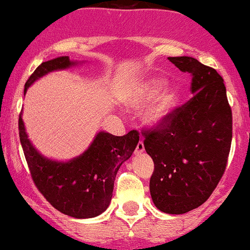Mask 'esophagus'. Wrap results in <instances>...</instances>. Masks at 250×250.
<instances>
[{
	"mask_svg": "<svg viewBox=\"0 0 250 250\" xmlns=\"http://www.w3.org/2000/svg\"><path fill=\"white\" fill-rule=\"evenodd\" d=\"M144 150H145V147H144V143L143 141H139L137 145V148H135V155H141V153L144 152Z\"/></svg>",
	"mask_w": 250,
	"mask_h": 250,
	"instance_id": "esophagus-1",
	"label": "esophagus"
}]
</instances>
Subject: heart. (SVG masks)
<instances>
[{
    "instance_id": "obj_1",
    "label": "heart",
    "mask_w": 250,
    "mask_h": 250,
    "mask_svg": "<svg viewBox=\"0 0 250 250\" xmlns=\"http://www.w3.org/2000/svg\"><path fill=\"white\" fill-rule=\"evenodd\" d=\"M166 83L167 80L161 76L141 78L130 87L129 92L123 99L125 106L130 110L141 109L150 102L141 112V120L147 127H163L169 122L180 104L181 94L178 88L168 87L163 91Z\"/></svg>"
}]
</instances>
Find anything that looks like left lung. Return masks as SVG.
Wrapping results in <instances>:
<instances>
[{"instance_id":"8db88e82","label":"left lung","mask_w":250,"mask_h":250,"mask_svg":"<svg viewBox=\"0 0 250 250\" xmlns=\"http://www.w3.org/2000/svg\"><path fill=\"white\" fill-rule=\"evenodd\" d=\"M192 76L193 97L160 129L144 133L155 163L150 193L167 214H185L209 198L225 172L232 140V112L224 80L192 57H169Z\"/></svg>"}]
</instances>
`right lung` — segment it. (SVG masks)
<instances>
[{"instance_id": "obj_1", "label": "right lung", "mask_w": 250, "mask_h": 250, "mask_svg": "<svg viewBox=\"0 0 250 250\" xmlns=\"http://www.w3.org/2000/svg\"><path fill=\"white\" fill-rule=\"evenodd\" d=\"M80 62L58 57L42 62L25 83L29 87L47 74L77 66ZM19 137L32 180L44 198L62 214L76 219L94 218L109 207L118 169L132 156L139 143L137 130L123 137L97 133L87 150L69 161L42 155L27 137L22 112L19 116Z\"/></svg>"}]
</instances>
